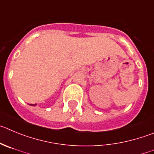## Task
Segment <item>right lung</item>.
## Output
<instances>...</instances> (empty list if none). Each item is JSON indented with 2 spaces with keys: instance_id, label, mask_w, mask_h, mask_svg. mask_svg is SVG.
<instances>
[{
  "instance_id": "1",
  "label": "right lung",
  "mask_w": 154,
  "mask_h": 154,
  "mask_svg": "<svg viewBox=\"0 0 154 154\" xmlns=\"http://www.w3.org/2000/svg\"><path fill=\"white\" fill-rule=\"evenodd\" d=\"M30 105V106H36V105L37 104H29Z\"/></svg>"
}]
</instances>
